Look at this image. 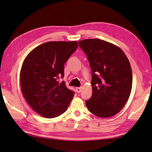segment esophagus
I'll return each mask as SVG.
<instances>
[{"label": "esophagus", "mask_w": 152, "mask_h": 152, "mask_svg": "<svg viewBox=\"0 0 152 152\" xmlns=\"http://www.w3.org/2000/svg\"><path fill=\"white\" fill-rule=\"evenodd\" d=\"M76 90L77 93H79L81 92V91H82V88H76Z\"/></svg>", "instance_id": "obj_1"}]
</instances>
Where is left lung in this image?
I'll return each mask as SVG.
<instances>
[{"label": "left lung", "instance_id": "1", "mask_svg": "<svg viewBox=\"0 0 152 152\" xmlns=\"http://www.w3.org/2000/svg\"><path fill=\"white\" fill-rule=\"evenodd\" d=\"M92 71L93 94L86 102L93 114L110 118L121 111L131 94L133 74L128 58L120 48L100 39L78 42Z\"/></svg>", "mask_w": 152, "mask_h": 152}]
</instances>
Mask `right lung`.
I'll return each instance as SVG.
<instances>
[{
    "instance_id": "obj_1",
    "label": "right lung",
    "mask_w": 152,
    "mask_h": 152,
    "mask_svg": "<svg viewBox=\"0 0 152 152\" xmlns=\"http://www.w3.org/2000/svg\"><path fill=\"white\" fill-rule=\"evenodd\" d=\"M78 46L76 41L48 42L35 48L23 61L20 72L22 94L44 118L63 114L72 101L74 91L58 80L64 76V64Z\"/></svg>"
}]
</instances>
